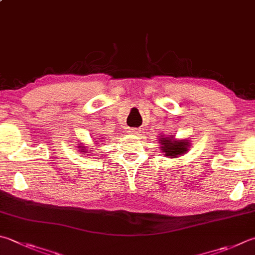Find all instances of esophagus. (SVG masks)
I'll use <instances>...</instances> for the list:
<instances>
[{
  "mask_svg": "<svg viewBox=\"0 0 255 255\" xmlns=\"http://www.w3.org/2000/svg\"><path fill=\"white\" fill-rule=\"evenodd\" d=\"M128 132H129V134H132V135H137V134L140 133V129L133 128H129Z\"/></svg>",
  "mask_w": 255,
  "mask_h": 255,
  "instance_id": "34e87169",
  "label": "esophagus"
}]
</instances>
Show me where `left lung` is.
I'll list each match as a JSON object with an SVG mask.
<instances>
[{"label":"left lung","mask_w":255,"mask_h":255,"mask_svg":"<svg viewBox=\"0 0 255 255\" xmlns=\"http://www.w3.org/2000/svg\"><path fill=\"white\" fill-rule=\"evenodd\" d=\"M161 138V144L163 148V152L165 153V155L170 156V157H174L176 155L183 154L184 152L187 151V143L186 141H173V138L171 137H163L162 135L160 136Z\"/></svg>","instance_id":"obj_1"}]
</instances>
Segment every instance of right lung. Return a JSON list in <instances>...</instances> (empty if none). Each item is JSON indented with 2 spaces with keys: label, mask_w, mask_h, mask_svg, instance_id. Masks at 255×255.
Listing matches in <instances>:
<instances>
[{
  "label": "right lung",
  "mask_w": 255,
  "mask_h": 255,
  "mask_svg": "<svg viewBox=\"0 0 255 255\" xmlns=\"http://www.w3.org/2000/svg\"><path fill=\"white\" fill-rule=\"evenodd\" d=\"M82 148H83V147H82ZM82 152H84V151H82Z\"/></svg>",
  "instance_id": "obj_1"
}]
</instances>
